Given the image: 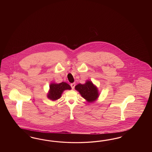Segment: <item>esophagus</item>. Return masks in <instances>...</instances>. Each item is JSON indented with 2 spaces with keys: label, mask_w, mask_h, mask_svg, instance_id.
Here are the masks:
<instances>
[{
  "label": "esophagus",
  "mask_w": 152,
  "mask_h": 152,
  "mask_svg": "<svg viewBox=\"0 0 152 152\" xmlns=\"http://www.w3.org/2000/svg\"><path fill=\"white\" fill-rule=\"evenodd\" d=\"M71 87L72 88V89H74L75 87V85H76V83H71Z\"/></svg>",
  "instance_id": "1"
}]
</instances>
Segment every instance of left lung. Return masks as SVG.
<instances>
[{"label":"left lung","mask_w":152,"mask_h":152,"mask_svg":"<svg viewBox=\"0 0 152 152\" xmlns=\"http://www.w3.org/2000/svg\"><path fill=\"white\" fill-rule=\"evenodd\" d=\"M75 89L89 102L95 101L99 96L97 88L91 81H87L84 84L79 83L75 86Z\"/></svg>","instance_id":"1"}]
</instances>
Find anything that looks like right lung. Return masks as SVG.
Instances as JSON below:
<instances>
[{
    "instance_id": "add662e5",
    "label": "right lung",
    "mask_w": 152,
    "mask_h": 152,
    "mask_svg": "<svg viewBox=\"0 0 152 152\" xmlns=\"http://www.w3.org/2000/svg\"><path fill=\"white\" fill-rule=\"evenodd\" d=\"M71 89V88L69 85L64 82L60 83H52L50 85V90L47 97L51 100L55 101L60 99L64 91Z\"/></svg>"
}]
</instances>
